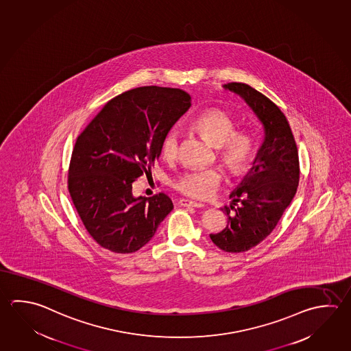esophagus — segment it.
<instances>
[{
  "label": "esophagus",
  "instance_id": "obj_1",
  "mask_svg": "<svg viewBox=\"0 0 351 351\" xmlns=\"http://www.w3.org/2000/svg\"><path fill=\"white\" fill-rule=\"evenodd\" d=\"M178 203L182 206H191V208H203L204 206V204L198 203V202H194V200H189V199H180Z\"/></svg>",
  "mask_w": 351,
  "mask_h": 351
}]
</instances>
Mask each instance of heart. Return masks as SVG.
I'll return each instance as SVG.
<instances>
[{
	"label": "heart",
	"instance_id": "heart-1",
	"mask_svg": "<svg viewBox=\"0 0 351 351\" xmlns=\"http://www.w3.org/2000/svg\"><path fill=\"white\" fill-rule=\"evenodd\" d=\"M193 128L211 146L217 148L219 158L231 174L247 171L255 157V145L246 132H235V121L223 110L211 108L194 119ZM179 132L171 128L163 137L160 151L167 158H172L178 149ZM221 182V173L215 168L191 169L180 174L174 185L179 191L191 198L210 197Z\"/></svg>",
	"mask_w": 351,
	"mask_h": 351
}]
</instances>
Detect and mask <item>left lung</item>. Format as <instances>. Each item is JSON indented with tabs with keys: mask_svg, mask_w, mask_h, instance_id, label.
<instances>
[{
	"mask_svg": "<svg viewBox=\"0 0 351 351\" xmlns=\"http://www.w3.org/2000/svg\"><path fill=\"white\" fill-rule=\"evenodd\" d=\"M223 88L240 96L263 128L252 167L230 194L235 215L231 217L225 206L226 228L210 234L219 249L239 254L255 247L274 231L297 193L300 160L287 119L274 102L246 84H225Z\"/></svg>",
	"mask_w": 351,
	"mask_h": 351,
	"instance_id": "8db88e82",
	"label": "left lung"
}]
</instances>
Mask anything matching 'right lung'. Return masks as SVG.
<instances>
[{
  "instance_id": "obj_1",
  "label": "right lung",
  "mask_w": 351,
  "mask_h": 351,
  "mask_svg": "<svg viewBox=\"0 0 351 351\" xmlns=\"http://www.w3.org/2000/svg\"><path fill=\"white\" fill-rule=\"evenodd\" d=\"M191 105L183 90L136 88L110 100L77 136L68 189L85 229L104 249L136 252L173 210L163 193L134 198L132 183L160 158L165 134Z\"/></svg>"
}]
</instances>
